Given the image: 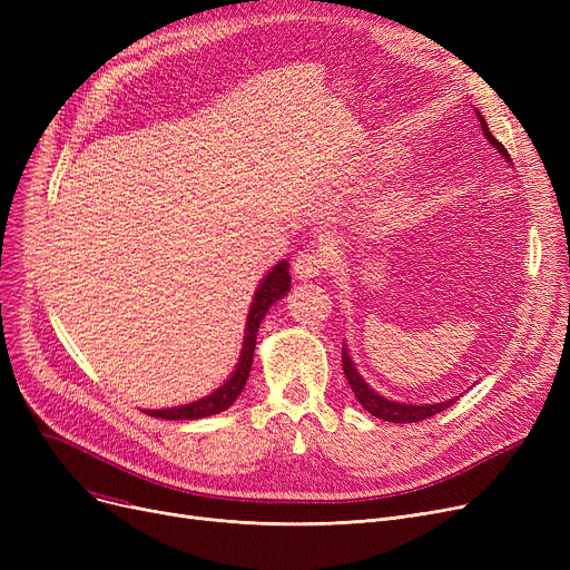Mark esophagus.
Here are the masks:
<instances>
[{
  "mask_svg": "<svg viewBox=\"0 0 570 570\" xmlns=\"http://www.w3.org/2000/svg\"><path fill=\"white\" fill-rule=\"evenodd\" d=\"M327 256L323 252H316V249H307V252H301L295 256L293 261V275L297 279H312V277H318L323 269L327 267Z\"/></svg>",
  "mask_w": 570,
  "mask_h": 570,
  "instance_id": "esophagus-1",
  "label": "esophagus"
}]
</instances>
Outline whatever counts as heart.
Segmentation results:
<instances>
[{
  "mask_svg": "<svg viewBox=\"0 0 570 570\" xmlns=\"http://www.w3.org/2000/svg\"><path fill=\"white\" fill-rule=\"evenodd\" d=\"M415 209V196L409 189H395L387 194L379 205H376V215L387 222H402L409 219Z\"/></svg>",
  "mask_w": 570,
  "mask_h": 570,
  "instance_id": "b5f03b06",
  "label": "heart"
}]
</instances>
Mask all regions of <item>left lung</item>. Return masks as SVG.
<instances>
[{
	"instance_id": "obj_1",
	"label": "left lung",
	"mask_w": 570,
	"mask_h": 570,
	"mask_svg": "<svg viewBox=\"0 0 570 570\" xmlns=\"http://www.w3.org/2000/svg\"><path fill=\"white\" fill-rule=\"evenodd\" d=\"M475 115H478V122H481V129H483V136L488 138V142L508 161V166H513L511 164V155H508V149L492 136V131H490V127L485 122V117L478 112V110H475ZM342 367H344L346 381L351 385L353 395L357 397V402H361L363 409L370 411L374 417H381V421H387V423H417V421H425V417H432V415L441 413L443 409L451 406L455 400H460V397H451V400L434 402V404H406V402L391 400V397L376 393L374 387L361 376V372L355 370V363L351 361L346 342L342 346Z\"/></svg>"
}]
</instances>
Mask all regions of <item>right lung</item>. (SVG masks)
<instances>
[{
    "label": "right lung",
    "mask_w": 570,
    "mask_h": 570,
    "mask_svg": "<svg viewBox=\"0 0 570 570\" xmlns=\"http://www.w3.org/2000/svg\"><path fill=\"white\" fill-rule=\"evenodd\" d=\"M291 291V275H288V261H279L269 273L261 279L254 301L249 305V314H247V325H245V337H243V348H239V357L237 365L233 370V374L213 391L209 395L183 404V406H170V409H145L147 415L161 417V421H198V417H207V415H217L222 411H226L237 397L239 393L245 391V383L249 379L252 372V363H254V348H256V335L263 316L267 314V309L273 307L277 301Z\"/></svg>",
    "instance_id": "right-lung-1"
}]
</instances>
